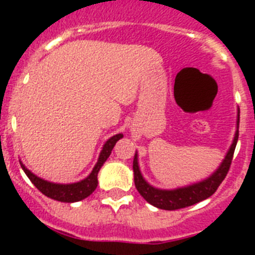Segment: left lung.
<instances>
[{"mask_svg":"<svg viewBox=\"0 0 255 255\" xmlns=\"http://www.w3.org/2000/svg\"><path fill=\"white\" fill-rule=\"evenodd\" d=\"M239 117H240V111L238 112V130H236L235 136H234V141L231 144V147H230L229 152L225 155V159L220 164V167L212 173L208 179L195 182L193 185L173 189V190H162V189L153 188L141 176L140 170H139L138 154L135 153L132 170H134L135 188L139 191V194L152 206L157 207V208L166 209V211L185 208V207L193 206V204L211 197L217 190L218 186L221 185V182L224 181L230 170V166H231V161H233L234 152H235V147L239 138V120H240Z\"/></svg>","mask_w":255,"mask_h":255,"instance_id":"1","label":"left lung"}]
</instances>
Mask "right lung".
<instances>
[{
	"instance_id": "1",
	"label": "right lung",
	"mask_w": 255,
	"mask_h": 255,
	"mask_svg": "<svg viewBox=\"0 0 255 255\" xmlns=\"http://www.w3.org/2000/svg\"><path fill=\"white\" fill-rule=\"evenodd\" d=\"M123 138V134H116L112 138L108 139L103 145L102 150L100 153V158L97 161L96 166H94L93 171L89 173V176L85 177L84 180L79 182H74V184H55V182H49L47 180L40 179V177L35 176L34 173L29 171L28 168L21 164V168L24 172L26 173V176L29 177L35 188L43 193L46 197L51 198V199L58 200V202H65V203H74V202H79V200L85 199L87 197L96 190L97 185H98V172H100L101 167L103 166L107 158L111 154L112 149H114L115 144L117 140H120Z\"/></svg>"
}]
</instances>
